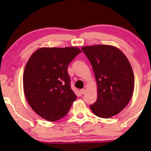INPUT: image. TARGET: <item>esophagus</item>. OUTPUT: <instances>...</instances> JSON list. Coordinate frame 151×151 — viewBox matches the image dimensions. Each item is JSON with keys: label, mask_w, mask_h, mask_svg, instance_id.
<instances>
[{"label": "esophagus", "mask_w": 151, "mask_h": 151, "mask_svg": "<svg viewBox=\"0 0 151 151\" xmlns=\"http://www.w3.org/2000/svg\"><path fill=\"white\" fill-rule=\"evenodd\" d=\"M80 93H81V94H84V93H85V92H86V90L84 89V88H82V89H80Z\"/></svg>", "instance_id": "esophagus-1"}]
</instances>
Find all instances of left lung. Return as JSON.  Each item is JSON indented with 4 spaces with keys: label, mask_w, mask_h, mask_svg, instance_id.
<instances>
[{
    "label": "left lung",
    "mask_w": 151,
    "mask_h": 151,
    "mask_svg": "<svg viewBox=\"0 0 151 151\" xmlns=\"http://www.w3.org/2000/svg\"><path fill=\"white\" fill-rule=\"evenodd\" d=\"M82 50L90 61L98 84V98L91 109L102 118L118 114L133 95L135 78L129 60L111 45L83 47Z\"/></svg>",
    "instance_id": "obj_1"
}]
</instances>
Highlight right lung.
Listing matches in <instances>:
<instances>
[{
    "label": "right lung",
    "mask_w": 151,
    "mask_h": 151,
    "mask_svg": "<svg viewBox=\"0 0 151 151\" xmlns=\"http://www.w3.org/2000/svg\"><path fill=\"white\" fill-rule=\"evenodd\" d=\"M77 47H43L29 59L23 73V88L33 110L47 120L65 116L77 96L71 88L68 66L81 53Z\"/></svg>",
    "instance_id": "right-lung-1"
}]
</instances>
